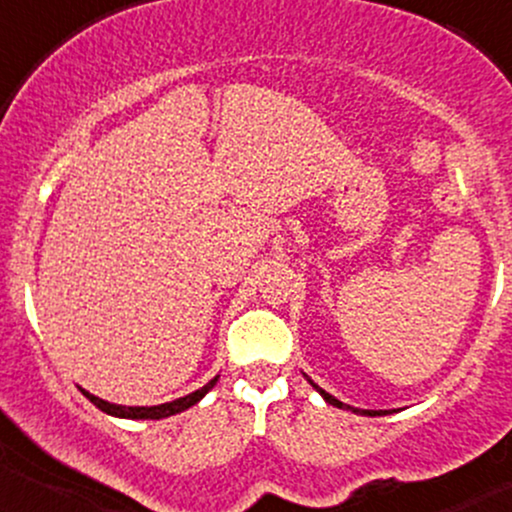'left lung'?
<instances>
[{
  "label": "left lung",
  "instance_id": "8db88e82",
  "mask_svg": "<svg viewBox=\"0 0 512 512\" xmlns=\"http://www.w3.org/2000/svg\"><path fill=\"white\" fill-rule=\"evenodd\" d=\"M305 379H307V381H310V386H312V389H315V391L319 393V396H322V398L326 400V403H329V405H334V408H341V410H350V412H355V415H365V417L389 415V410H360V408H353V405H346V403H341V400H338V398H334V396H331V393H326L324 389H319V386H317V384H315V381H312L310 377H307V374H305Z\"/></svg>",
  "mask_w": 512,
  "mask_h": 512
}]
</instances>
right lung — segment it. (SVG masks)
Wrapping results in <instances>:
<instances>
[{
	"label": "right lung",
	"mask_w": 512,
	"mask_h": 512,
	"mask_svg": "<svg viewBox=\"0 0 512 512\" xmlns=\"http://www.w3.org/2000/svg\"><path fill=\"white\" fill-rule=\"evenodd\" d=\"M217 381H219V374L214 379H209L202 389H197L193 393H188V396L176 398V400H171V403H162V405H116V403H109V400L92 396V393L85 389H80V393H83V396L88 398L92 405H97L102 412H107V415H112V417H121V420H164V417L178 415V412L193 408L195 403H200V400L214 389V384H217Z\"/></svg>",
	"instance_id": "add662e5"
}]
</instances>
